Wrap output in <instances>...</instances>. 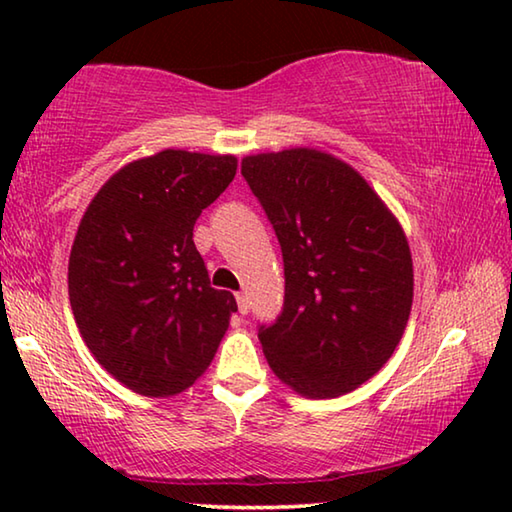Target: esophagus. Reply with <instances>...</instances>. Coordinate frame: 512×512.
I'll return each mask as SVG.
<instances>
[{"label":"esophagus","mask_w":512,"mask_h":512,"mask_svg":"<svg viewBox=\"0 0 512 512\" xmlns=\"http://www.w3.org/2000/svg\"><path fill=\"white\" fill-rule=\"evenodd\" d=\"M237 307H239V314H241V316L248 314L250 305H248V298L244 296V293H237Z\"/></svg>","instance_id":"1"}]
</instances>
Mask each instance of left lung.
<instances>
[{
    "label": "left lung",
    "instance_id": "left-lung-1",
    "mask_svg": "<svg viewBox=\"0 0 512 512\" xmlns=\"http://www.w3.org/2000/svg\"><path fill=\"white\" fill-rule=\"evenodd\" d=\"M241 176L284 262L282 314L257 332L268 366L314 400L354 391L409 323L413 262L400 223L350 164L316 149L248 155Z\"/></svg>",
    "mask_w": 512,
    "mask_h": 512
}]
</instances>
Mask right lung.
I'll use <instances>...</instances> for the list:
<instances>
[{
  "label": "right lung",
  "instance_id": "right-lung-1",
  "mask_svg": "<svg viewBox=\"0 0 512 512\" xmlns=\"http://www.w3.org/2000/svg\"><path fill=\"white\" fill-rule=\"evenodd\" d=\"M237 173L235 155L167 149L119 169L85 210L69 305L85 345L146 397L183 393L214 359L237 300L210 287L194 223Z\"/></svg>",
  "mask_w": 512,
  "mask_h": 512
}]
</instances>
